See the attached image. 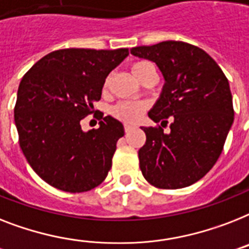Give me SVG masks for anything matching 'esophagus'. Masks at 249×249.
<instances>
[{"label": "esophagus", "mask_w": 249, "mask_h": 249, "mask_svg": "<svg viewBox=\"0 0 249 249\" xmlns=\"http://www.w3.org/2000/svg\"><path fill=\"white\" fill-rule=\"evenodd\" d=\"M131 129H133V126H131V125H129V124H125V125H124L125 133H129V131H130Z\"/></svg>", "instance_id": "1"}]
</instances>
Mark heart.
<instances>
[{"label":"heart","mask_w":249,"mask_h":249,"mask_svg":"<svg viewBox=\"0 0 249 249\" xmlns=\"http://www.w3.org/2000/svg\"><path fill=\"white\" fill-rule=\"evenodd\" d=\"M148 65H151V64L145 61L135 62L134 65L131 66V70H133V74L135 75V78L138 79L143 69ZM107 83H108V80L105 82V88L107 87ZM144 110L145 105L142 104V102H137V101H123V102H119V104L115 105L114 107H111L110 114L115 119H118V120L123 121V123L134 124V123H137L139 119L142 118Z\"/></svg>","instance_id":"1"}]
</instances>
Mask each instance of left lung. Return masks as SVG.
Masks as SVG:
<instances>
[{"label": "left lung", "mask_w": 249, "mask_h": 249, "mask_svg": "<svg viewBox=\"0 0 249 249\" xmlns=\"http://www.w3.org/2000/svg\"><path fill=\"white\" fill-rule=\"evenodd\" d=\"M130 53L156 62L165 78L162 93L148 112L155 123L171 116L170 131L142 128L145 143L139 167L153 187L179 189L205 177L223 152L234 121L229 82L216 61L193 44L166 40Z\"/></svg>", "instance_id": "8db88e82"}]
</instances>
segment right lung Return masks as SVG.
<instances>
[{"mask_svg":"<svg viewBox=\"0 0 249 249\" xmlns=\"http://www.w3.org/2000/svg\"><path fill=\"white\" fill-rule=\"evenodd\" d=\"M128 54V48L57 50L21 79L14 108L20 148L52 187L82 193L106 179L124 126L102 115L100 128L83 131L80 121L92 114L107 75Z\"/></svg>","mask_w":249,"mask_h":249,"instance_id":"add662e5","label":"right lung"}]
</instances>
